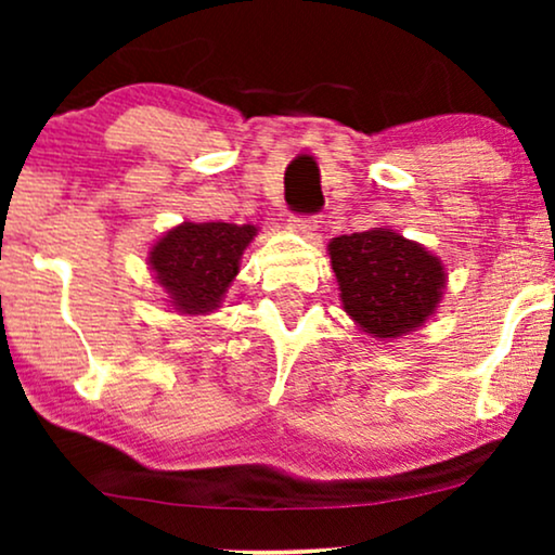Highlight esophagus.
Returning <instances> with one entry per match:
<instances>
[{
  "label": "esophagus",
  "mask_w": 555,
  "mask_h": 555,
  "mask_svg": "<svg viewBox=\"0 0 555 555\" xmlns=\"http://www.w3.org/2000/svg\"><path fill=\"white\" fill-rule=\"evenodd\" d=\"M291 227L298 234H302V237H313L318 232V219L313 215H293Z\"/></svg>",
  "instance_id": "1"
}]
</instances>
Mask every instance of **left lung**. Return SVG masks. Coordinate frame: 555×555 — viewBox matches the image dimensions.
I'll use <instances>...</instances> for the list:
<instances>
[{"label":"left lung","mask_w":555,"mask_h":555,"mask_svg":"<svg viewBox=\"0 0 555 555\" xmlns=\"http://www.w3.org/2000/svg\"><path fill=\"white\" fill-rule=\"evenodd\" d=\"M344 310L376 338L420 328L442 298L444 268L391 230L340 234L328 245Z\"/></svg>","instance_id":"left-lung-1"}]
</instances>
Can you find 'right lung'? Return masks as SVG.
Masks as SVG:
<instances>
[{
    "instance_id": "right-lung-1",
    "label": "right lung",
    "mask_w": 555,
    "mask_h": 555,
    "mask_svg": "<svg viewBox=\"0 0 555 555\" xmlns=\"http://www.w3.org/2000/svg\"><path fill=\"white\" fill-rule=\"evenodd\" d=\"M255 234L253 224L184 222L151 249V270L181 313H209L240 272V257Z\"/></svg>"
}]
</instances>
